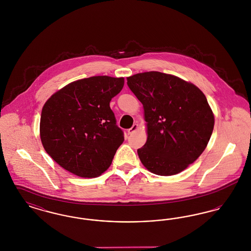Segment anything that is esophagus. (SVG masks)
<instances>
[{
    "instance_id": "34e87169",
    "label": "esophagus",
    "mask_w": 251,
    "mask_h": 251,
    "mask_svg": "<svg viewBox=\"0 0 251 251\" xmlns=\"http://www.w3.org/2000/svg\"><path fill=\"white\" fill-rule=\"evenodd\" d=\"M137 124H133L132 126H131V128H130L129 130H128V134H131L132 132H134V131L137 130Z\"/></svg>"
}]
</instances>
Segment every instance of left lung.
I'll return each mask as SVG.
<instances>
[{"label":"left lung","mask_w":251,"mask_h":251,"mask_svg":"<svg viewBox=\"0 0 251 251\" xmlns=\"http://www.w3.org/2000/svg\"><path fill=\"white\" fill-rule=\"evenodd\" d=\"M143 104L148 139L137 153L144 166L161 176L175 175L205 150L215 125L207 99L196 85L162 72L127 78Z\"/></svg>","instance_id":"1"}]
</instances>
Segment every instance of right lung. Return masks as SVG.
Instances as JSON below:
<instances>
[{
	"label": "right lung",
	"mask_w": 251,
	"mask_h": 251,
	"mask_svg": "<svg viewBox=\"0 0 251 251\" xmlns=\"http://www.w3.org/2000/svg\"><path fill=\"white\" fill-rule=\"evenodd\" d=\"M124 78L94 76L75 81L51 96L41 112L40 138L60 167L95 178L110 167L124 141L110 108Z\"/></svg>",
	"instance_id": "add662e5"
}]
</instances>
